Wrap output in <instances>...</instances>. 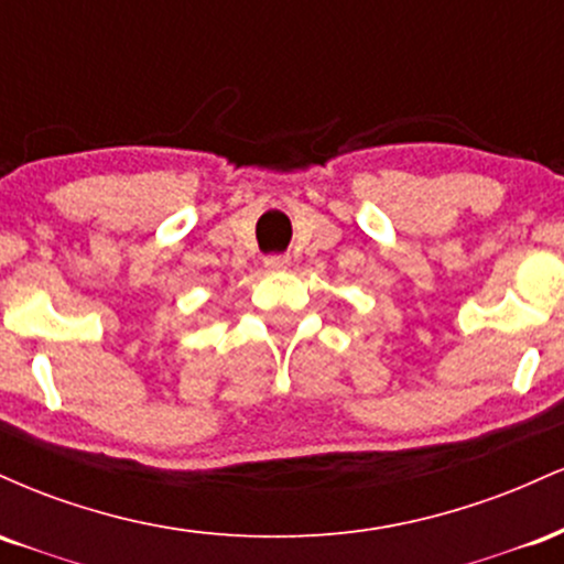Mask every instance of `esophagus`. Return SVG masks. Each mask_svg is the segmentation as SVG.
<instances>
[{
    "label": "esophagus",
    "instance_id": "esophagus-1",
    "mask_svg": "<svg viewBox=\"0 0 564 564\" xmlns=\"http://www.w3.org/2000/svg\"><path fill=\"white\" fill-rule=\"evenodd\" d=\"M289 262H291V260H289L286 254H270V257H264V268L273 270V273H281V270H286Z\"/></svg>",
    "mask_w": 564,
    "mask_h": 564
}]
</instances>
